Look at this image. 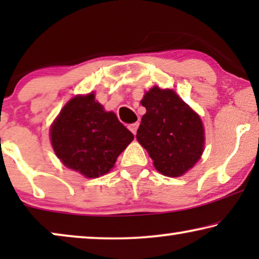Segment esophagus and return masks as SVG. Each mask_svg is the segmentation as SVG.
<instances>
[{
	"label": "esophagus",
	"mask_w": 259,
	"mask_h": 259,
	"mask_svg": "<svg viewBox=\"0 0 259 259\" xmlns=\"http://www.w3.org/2000/svg\"><path fill=\"white\" fill-rule=\"evenodd\" d=\"M138 127H139V122H134V123H131V125H128V130L133 134H136L137 131H138Z\"/></svg>",
	"instance_id": "obj_1"
}]
</instances>
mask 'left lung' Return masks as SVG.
<instances>
[{
	"mask_svg": "<svg viewBox=\"0 0 259 259\" xmlns=\"http://www.w3.org/2000/svg\"><path fill=\"white\" fill-rule=\"evenodd\" d=\"M146 113L137 131V140L146 148L158 172L180 177L192 168L204 151L200 116L172 90L153 87L144 95Z\"/></svg>",
	"mask_w": 259,
	"mask_h": 259,
	"instance_id": "1",
	"label": "left lung"
}]
</instances>
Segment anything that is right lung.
I'll use <instances>...</instances> for the list:
<instances>
[{"instance_id": "1", "label": "right lung", "mask_w": 259, "mask_h": 259, "mask_svg": "<svg viewBox=\"0 0 259 259\" xmlns=\"http://www.w3.org/2000/svg\"><path fill=\"white\" fill-rule=\"evenodd\" d=\"M133 139L114 113L106 112L95 101L93 93L70 99L51 127L56 157L87 178H98L111 171Z\"/></svg>"}]
</instances>
